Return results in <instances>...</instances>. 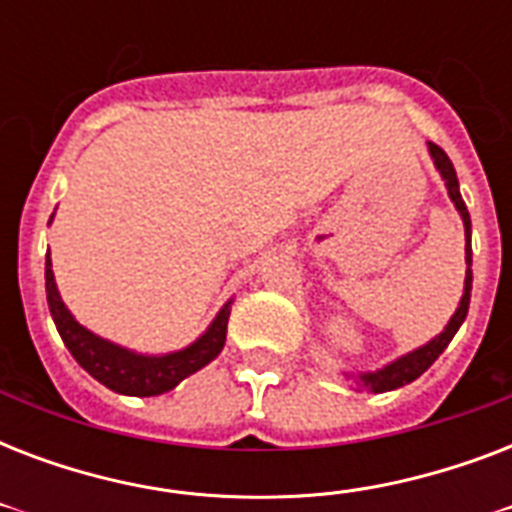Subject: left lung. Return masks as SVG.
Returning a JSON list of instances; mask_svg holds the SVG:
<instances>
[{"label":"left lung","mask_w":512,"mask_h":512,"mask_svg":"<svg viewBox=\"0 0 512 512\" xmlns=\"http://www.w3.org/2000/svg\"><path fill=\"white\" fill-rule=\"evenodd\" d=\"M428 154L433 159V167L438 170L441 180L446 185V193H449V199H452L454 209L460 212L462 225H465V287H462V297L460 303H457V311L452 313V319L446 321V327L438 332L436 337H430L425 345L420 348L409 350L404 356L393 358L388 364L377 366V369H369V372H342L345 380L353 382V388L356 390H369V393H385V390H396L404 388L409 382H414L420 377L425 369H428L433 361H436L441 353L446 350V345L452 342V337L457 335V329L462 327V321L468 316V305H470V289H473V249H470V212L465 207V201H462L460 193V180H457V172H454V164L449 162V156L436 146V143H428Z\"/></svg>","instance_id":"8db88e82"}]
</instances>
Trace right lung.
I'll list each match as a JSON object with an SVG mask.
<instances>
[{
  "instance_id": "right-lung-1",
  "label": "right lung",
  "mask_w": 512,
  "mask_h": 512,
  "mask_svg": "<svg viewBox=\"0 0 512 512\" xmlns=\"http://www.w3.org/2000/svg\"><path fill=\"white\" fill-rule=\"evenodd\" d=\"M52 217H55V212H52ZM44 287H47V305H50L52 321L58 327L60 340L66 342V348L76 358V364L82 366L84 372H90L98 382H103L106 388L122 393V396H162L175 385H180L185 377L204 369L209 361H215L225 345L233 297L228 303H223V308L215 313V319L209 321V327L191 345L170 350V353H138V350L124 348L119 342L95 335L74 319V313L68 311V305L63 303L58 292V284H55L50 249L44 257Z\"/></svg>"
}]
</instances>
